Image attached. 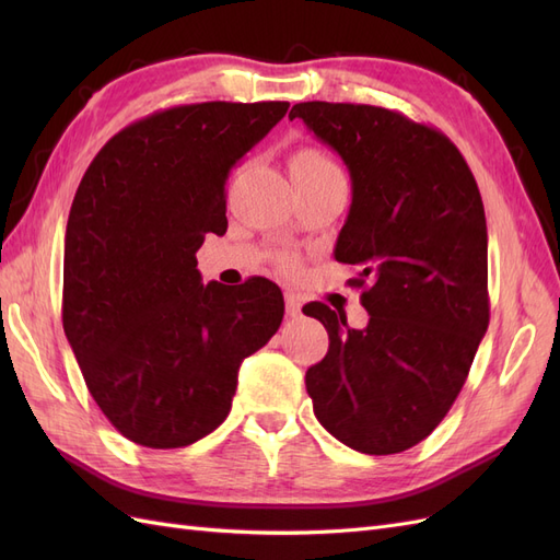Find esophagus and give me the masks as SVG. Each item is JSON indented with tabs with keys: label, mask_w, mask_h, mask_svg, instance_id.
Returning <instances> with one entry per match:
<instances>
[{
	"label": "esophagus",
	"mask_w": 560,
	"mask_h": 560,
	"mask_svg": "<svg viewBox=\"0 0 560 560\" xmlns=\"http://www.w3.org/2000/svg\"><path fill=\"white\" fill-rule=\"evenodd\" d=\"M284 311H287V315H290V317H301V301L296 296H292V294H287L284 296Z\"/></svg>",
	"instance_id": "34e87169"
}]
</instances>
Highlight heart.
Listing matches in <instances>:
<instances>
[{"label":"heart","mask_w":560,"mask_h":560,"mask_svg":"<svg viewBox=\"0 0 560 560\" xmlns=\"http://www.w3.org/2000/svg\"><path fill=\"white\" fill-rule=\"evenodd\" d=\"M290 171L292 177H319L341 173L331 156L317 147H299L290 156Z\"/></svg>","instance_id":"1"}]
</instances>
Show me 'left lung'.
I'll return each mask as SVG.
<instances>
[{"instance_id": "obj_1", "label": "left lung", "mask_w": 560, "mask_h": 560, "mask_svg": "<svg viewBox=\"0 0 560 560\" xmlns=\"http://www.w3.org/2000/svg\"><path fill=\"white\" fill-rule=\"evenodd\" d=\"M343 159L352 202L334 257L360 266L364 329L313 303L329 334L306 371L313 411L346 446L389 455L422 442L460 395L488 329V231L477 179L444 132L399 112L299 103Z\"/></svg>"}]
</instances>
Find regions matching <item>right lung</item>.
Instances as JSON below:
<instances>
[{"label":"right lung","mask_w":560,"mask_h":560,"mask_svg":"<svg viewBox=\"0 0 560 560\" xmlns=\"http://www.w3.org/2000/svg\"><path fill=\"white\" fill-rule=\"evenodd\" d=\"M290 103H200L116 132L65 233L62 327L95 404L130 442L182 448L226 420L245 358L284 315L278 287L202 284L196 252L226 233V179Z\"/></svg>","instance_id":"add662e5"}]
</instances>
